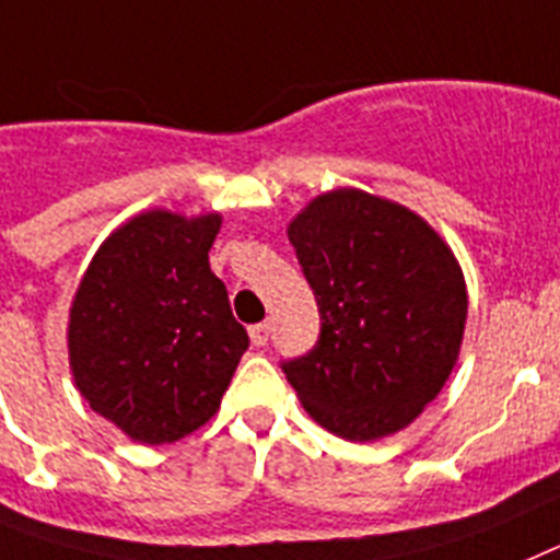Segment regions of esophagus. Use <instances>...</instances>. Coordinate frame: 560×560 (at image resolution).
<instances>
[{
    "instance_id": "1",
    "label": "esophagus",
    "mask_w": 560,
    "mask_h": 560,
    "mask_svg": "<svg viewBox=\"0 0 560 560\" xmlns=\"http://www.w3.org/2000/svg\"><path fill=\"white\" fill-rule=\"evenodd\" d=\"M267 338H270V324H253L250 327V340H253V347H265Z\"/></svg>"
}]
</instances>
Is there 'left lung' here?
<instances>
[{"mask_svg":"<svg viewBox=\"0 0 560 560\" xmlns=\"http://www.w3.org/2000/svg\"><path fill=\"white\" fill-rule=\"evenodd\" d=\"M320 313L287 361L301 406L349 442L417 420L459 361L468 287L448 242L411 208L361 188L318 194L287 228Z\"/></svg>","mask_w":560,"mask_h":560,"instance_id":"left-lung-1","label":"left lung"}]
</instances>
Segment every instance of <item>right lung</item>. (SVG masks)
<instances>
[{
    "label": "right lung",
    "mask_w": 560,
    "mask_h": 560,
    "mask_svg": "<svg viewBox=\"0 0 560 560\" xmlns=\"http://www.w3.org/2000/svg\"><path fill=\"white\" fill-rule=\"evenodd\" d=\"M220 225V213H138L106 236L72 295L75 388L140 445L206 425L250 343L208 265Z\"/></svg>",
    "instance_id": "1"
}]
</instances>
